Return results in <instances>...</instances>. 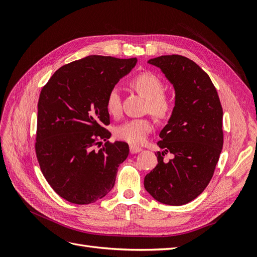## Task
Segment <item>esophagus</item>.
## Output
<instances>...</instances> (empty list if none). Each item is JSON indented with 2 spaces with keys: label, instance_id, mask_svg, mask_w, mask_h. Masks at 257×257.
Returning <instances> with one entry per match:
<instances>
[{
  "label": "esophagus",
  "instance_id": "esophagus-1",
  "mask_svg": "<svg viewBox=\"0 0 257 257\" xmlns=\"http://www.w3.org/2000/svg\"><path fill=\"white\" fill-rule=\"evenodd\" d=\"M143 149L141 147H137V146H135V145H131L130 146V151H131V153H138V152H141Z\"/></svg>",
  "mask_w": 257,
  "mask_h": 257
}]
</instances>
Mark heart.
<instances>
[{
    "label": "heart",
    "instance_id": "heart-1",
    "mask_svg": "<svg viewBox=\"0 0 257 257\" xmlns=\"http://www.w3.org/2000/svg\"><path fill=\"white\" fill-rule=\"evenodd\" d=\"M131 85L148 99L147 110L155 118L166 119L172 114L174 100L165 91V85L158 75L151 72H142L131 80ZM107 111L112 116H119L122 112L120 91L112 88L106 98ZM153 130V121L150 118L132 119L114 128L115 137L132 145L143 144Z\"/></svg>",
    "mask_w": 257,
    "mask_h": 257
}]
</instances>
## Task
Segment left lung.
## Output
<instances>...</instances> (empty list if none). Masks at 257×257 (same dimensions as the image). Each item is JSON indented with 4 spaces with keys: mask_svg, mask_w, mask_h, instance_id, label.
Returning a JSON list of instances; mask_svg holds the SVG:
<instances>
[{
    "mask_svg": "<svg viewBox=\"0 0 257 257\" xmlns=\"http://www.w3.org/2000/svg\"><path fill=\"white\" fill-rule=\"evenodd\" d=\"M161 68L176 93L172 116L161 131L158 165L145 177V189L165 205L188 204L204 192L223 148V109L208 74L192 60L172 54L148 61ZM174 158L168 162L165 154Z\"/></svg>",
    "mask_w": 257,
    "mask_h": 257,
    "instance_id": "obj_1",
    "label": "left lung"
}]
</instances>
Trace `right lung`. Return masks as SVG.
Segmentation results:
<instances>
[{"label": "right lung", "mask_w": 257, "mask_h": 257, "mask_svg": "<svg viewBox=\"0 0 257 257\" xmlns=\"http://www.w3.org/2000/svg\"><path fill=\"white\" fill-rule=\"evenodd\" d=\"M136 63V58L85 57L60 67L41 91L36 158L53 191L69 203H95L113 188L130 149L107 141L106 98Z\"/></svg>", "instance_id": "obj_1"}]
</instances>
